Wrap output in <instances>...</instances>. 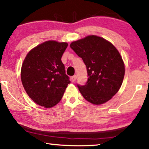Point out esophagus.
Wrapping results in <instances>:
<instances>
[{
    "label": "esophagus",
    "mask_w": 149,
    "mask_h": 149,
    "mask_svg": "<svg viewBox=\"0 0 149 149\" xmlns=\"http://www.w3.org/2000/svg\"><path fill=\"white\" fill-rule=\"evenodd\" d=\"M76 79H77V75H73V76L71 77V79H72V81H75V80H76Z\"/></svg>",
    "instance_id": "obj_1"
}]
</instances>
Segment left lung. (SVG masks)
Instances as JSON below:
<instances>
[{
  "instance_id": "left-lung-1",
  "label": "left lung",
  "mask_w": 149,
  "mask_h": 149,
  "mask_svg": "<svg viewBox=\"0 0 149 149\" xmlns=\"http://www.w3.org/2000/svg\"><path fill=\"white\" fill-rule=\"evenodd\" d=\"M81 57L88 72L85 85L77 84L83 97L89 102L102 104L110 100L123 84L125 68L116 47L102 37L90 35L70 44Z\"/></svg>"
}]
</instances>
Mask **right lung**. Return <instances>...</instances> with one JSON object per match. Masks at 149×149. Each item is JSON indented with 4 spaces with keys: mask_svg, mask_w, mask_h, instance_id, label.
I'll use <instances>...</instances> for the list:
<instances>
[{
    "mask_svg": "<svg viewBox=\"0 0 149 149\" xmlns=\"http://www.w3.org/2000/svg\"><path fill=\"white\" fill-rule=\"evenodd\" d=\"M67 43L49 41L31 50L21 68V81L35 103L51 108L61 100L70 83L61 60Z\"/></svg>",
    "mask_w": 149,
    "mask_h": 149,
    "instance_id": "right-lung-1",
    "label": "right lung"
}]
</instances>
